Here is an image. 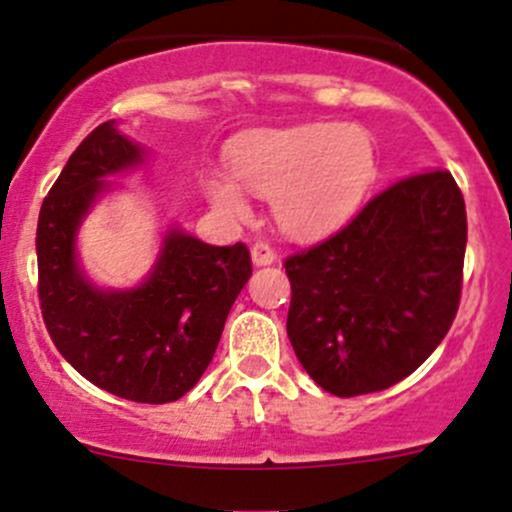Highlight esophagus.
Wrapping results in <instances>:
<instances>
[{
    "label": "esophagus",
    "mask_w": 512,
    "mask_h": 512,
    "mask_svg": "<svg viewBox=\"0 0 512 512\" xmlns=\"http://www.w3.org/2000/svg\"><path fill=\"white\" fill-rule=\"evenodd\" d=\"M250 255H252V265H255V267L272 265V262L277 260V252L272 250L267 242H255V245H252V250H250Z\"/></svg>",
    "instance_id": "esophagus-1"
}]
</instances>
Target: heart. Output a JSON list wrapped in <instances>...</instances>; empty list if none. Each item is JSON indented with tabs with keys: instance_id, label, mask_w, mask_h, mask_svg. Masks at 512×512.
<instances>
[{
	"instance_id": "b5f03b06",
	"label": "heart",
	"mask_w": 512,
	"mask_h": 512,
	"mask_svg": "<svg viewBox=\"0 0 512 512\" xmlns=\"http://www.w3.org/2000/svg\"><path fill=\"white\" fill-rule=\"evenodd\" d=\"M231 178L208 170L205 193L227 220L250 218L245 190L272 198L277 225L292 237H322L347 223L376 173L369 131L352 123L260 128L227 148Z\"/></svg>"
}]
</instances>
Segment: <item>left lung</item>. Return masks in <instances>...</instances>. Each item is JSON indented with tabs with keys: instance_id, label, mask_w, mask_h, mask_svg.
<instances>
[{
	"instance_id": "1",
	"label": "left lung",
	"mask_w": 512,
	"mask_h": 512,
	"mask_svg": "<svg viewBox=\"0 0 512 512\" xmlns=\"http://www.w3.org/2000/svg\"><path fill=\"white\" fill-rule=\"evenodd\" d=\"M466 203L446 170L409 175L319 245L285 262L287 337L334 396L384 391L414 374L458 312Z\"/></svg>"
}]
</instances>
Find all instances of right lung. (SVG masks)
Returning <instances> with one entry per match:
<instances>
[{
  "label": "right lung",
  "instance_id": "1",
  "mask_svg": "<svg viewBox=\"0 0 512 512\" xmlns=\"http://www.w3.org/2000/svg\"><path fill=\"white\" fill-rule=\"evenodd\" d=\"M146 156L116 121L101 123L71 153L41 203L39 299L51 342L84 379L121 399L168 404L188 394L213 361L252 262L242 242L215 247L170 225L136 287L94 285L76 250L79 227L116 188L108 178Z\"/></svg>",
  "mask_w": 512,
  "mask_h": 512
}]
</instances>
